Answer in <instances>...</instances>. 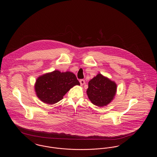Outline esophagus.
<instances>
[{"mask_svg": "<svg viewBox=\"0 0 157 157\" xmlns=\"http://www.w3.org/2000/svg\"><path fill=\"white\" fill-rule=\"evenodd\" d=\"M79 82H80V83H81V85H84L85 84V80H83V79H81L80 81H79Z\"/></svg>", "mask_w": 157, "mask_h": 157, "instance_id": "34e87169", "label": "esophagus"}]
</instances>
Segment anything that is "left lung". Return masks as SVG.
I'll list each match as a JSON object with an SVG mask.
<instances>
[{"label":"left lung","mask_w":157,"mask_h":157,"mask_svg":"<svg viewBox=\"0 0 157 157\" xmlns=\"http://www.w3.org/2000/svg\"><path fill=\"white\" fill-rule=\"evenodd\" d=\"M116 91V83L99 74L88 83L86 93L93 104L101 107L111 102Z\"/></svg>","instance_id":"8db88e82"}]
</instances>
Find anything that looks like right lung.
I'll return each mask as SVG.
<instances>
[{
    "mask_svg": "<svg viewBox=\"0 0 157 157\" xmlns=\"http://www.w3.org/2000/svg\"><path fill=\"white\" fill-rule=\"evenodd\" d=\"M80 85L74 74L55 71L39 76L35 83L37 97L48 104L60 101L71 88Z\"/></svg>",
    "mask_w": 157,
    "mask_h": 157,
    "instance_id": "right-lung-1",
    "label": "right lung"
}]
</instances>
